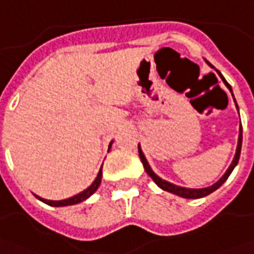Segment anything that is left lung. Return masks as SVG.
<instances>
[{
  "instance_id": "1",
  "label": "left lung",
  "mask_w": 254,
  "mask_h": 254,
  "mask_svg": "<svg viewBox=\"0 0 254 254\" xmlns=\"http://www.w3.org/2000/svg\"><path fill=\"white\" fill-rule=\"evenodd\" d=\"M209 64V62H207ZM209 66L210 67H213L210 64H209ZM216 71L218 73V76L221 77V80L224 81V84L228 87V90L232 92V90H231V85L228 83H227V80L224 78L223 74L220 73V71L216 69ZM232 97H234V94H232ZM235 99V98H234ZM235 105H237V102H235ZM238 108V105H237ZM238 112H239V109H238ZM241 148H242V126H241V128H239V138H238V146H237V152H235V156H234V160H232V163H231V166L228 167V170L225 171V174H224L223 177L218 180L217 183L213 184V185H210V187H207V188H199V190H192V188H184V187H178V185H174V184L169 183V181H166V180H163V178H160L159 176H156L155 173H153V170L150 169L149 163H148V160L145 159L144 153H142V150H141V148H139V145H138V152H139V159H141V162H142V164H144V169L145 171L148 173V176H149L153 181H155V184H156L159 188H162L163 190H167V192H171V193H174V195H178V196L181 197H187V199H199V197H203V196H207L209 193H211V192H214V190H217V188H220L221 185H223L225 181H227V178L230 177V174L232 173V170L235 169V166L238 164V160H239V156H241Z\"/></svg>"
}]
</instances>
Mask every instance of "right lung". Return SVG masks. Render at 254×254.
<instances>
[{"label": "right lung", "mask_w": 254, "mask_h": 254, "mask_svg": "<svg viewBox=\"0 0 254 254\" xmlns=\"http://www.w3.org/2000/svg\"><path fill=\"white\" fill-rule=\"evenodd\" d=\"M110 146H112V142L109 144V149ZM101 180H102V167H101V170L98 173L97 178L94 180V183L91 184L90 187L87 188V190H84L83 192H80L78 195H74V196L69 197V199H64V200H47V199H43V197L40 196H36L44 202V203L50 204V206H55V207H61V206H70V204H76V203H80V202H83L85 199H88V197L98 190V187H99V184H101Z\"/></svg>", "instance_id": "1"}]
</instances>
